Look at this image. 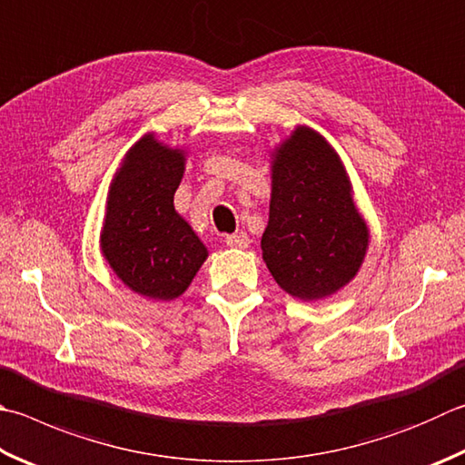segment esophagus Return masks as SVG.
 <instances>
[{
    "label": "esophagus",
    "mask_w": 465,
    "mask_h": 465,
    "mask_svg": "<svg viewBox=\"0 0 465 465\" xmlns=\"http://www.w3.org/2000/svg\"><path fill=\"white\" fill-rule=\"evenodd\" d=\"M224 242H226V247H231V249H247L251 241L244 232H234V234L226 236Z\"/></svg>",
    "instance_id": "1"
}]
</instances>
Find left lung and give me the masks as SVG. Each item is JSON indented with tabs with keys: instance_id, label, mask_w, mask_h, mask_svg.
<instances>
[{
	"instance_id": "obj_1",
	"label": "left lung",
	"mask_w": 465,
	"mask_h": 465,
	"mask_svg": "<svg viewBox=\"0 0 465 465\" xmlns=\"http://www.w3.org/2000/svg\"><path fill=\"white\" fill-rule=\"evenodd\" d=\"M262 261L289 295L315 302L352 282L369 249L344 163L318 131L297 125L271 157Z\"/></svg>"
}]
</instances>
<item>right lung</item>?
Wrapping results in <instances>:
<instances>
[{
    "label": "right lung",
    "mask_w": 465,
    "mask_h": 465,
    "mask_svg": "<svg viewBox=\"0 0 465 465\" xmlns=\"http://www.w3.org/2000/svg\"><path fill=\"white\" fill-rule=\"evenodd\" d=\"M186 152L143 135L111 182L101 251L131 292L176 300L208 257L204 242L173 208Z\"/></svg>",
    "instance_id": "add662e5"
}]
</instances>
